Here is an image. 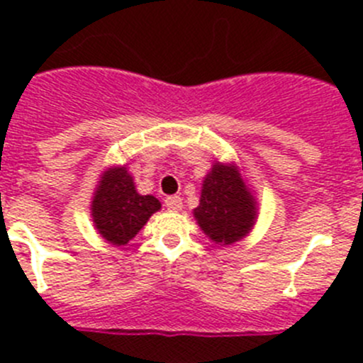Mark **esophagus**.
<instances>
[{"label": "esophagus", "instance_id": "1", "mask_svg": "<svg viewBox=\"0 0 363 363\" xmlns=\"http://www.w3.org/2000/svg\"><path fill=\"white\" fill-rule=\"evenodd\" d=\"M165 207L169 211H172V213H178V211L184 207V201H182V198L179 196H167Z\"/></svg>", "mask_w": 363, "mask_h": 363}]
</instances>
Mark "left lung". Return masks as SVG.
Wrapping results in <instances>:
<instances>
[{
    "label": "left lung",
    "instance_id": "8db88e82",
    "mask_svg": "<svg viewBox=\"0 0 363 363\" xmlns=\"http://www.w3.org/2000/svg\"><path fill=\"white\" fill-rule=\"evenodd\" d=\"M194 220L218 245H233L251 233L258 220V201L236 163H213L201 184Z\"/></svg>",
    "mask_w": 363,
    "mask_h": 363
}]
</instances>
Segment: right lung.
Listing matches in <instances>:
<instances>
[{"instance_id": "obj_1", "label": "right lung", "mask_w": 363, "mask_h": 363, "mask_svg": "<svg viewBox=\"0 0 363 363\" xmlns=\"http://www.w3.org/2000/svg\"><path fill=\"white\" fill-rule=\"evenodd\" d=\"M160 209L158 198L143 196L136 191L127 165L107 167L99 174L91 201V216L96 230L112 245L129 243Z\"/></svg>"}]
</instances>
